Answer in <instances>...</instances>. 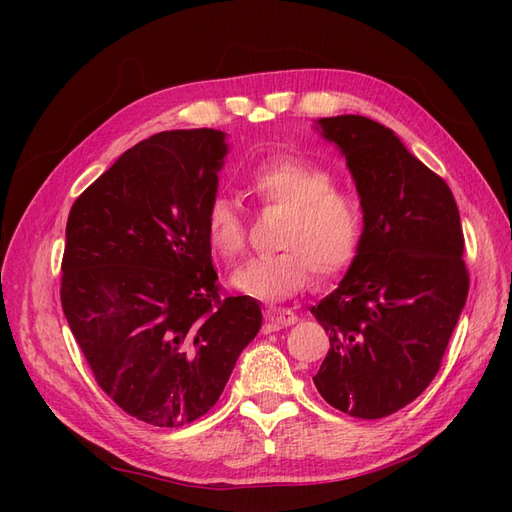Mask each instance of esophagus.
Here are the masks:
<instances>
[{"label":"esophagus","instance_id":"34e87169","mask_svg":"<svg viewBox=\"0 0 512 512\" xmlns=\"http://www.w3.org/2000/svg\"><path fill=\"white\" fill-rule=\"evenodd\" d=\"M265 318L275 329L290 327V324L297 322V316H294V312H290V309H282V307H269L265 312Z\"/></svg>","mask_w":512,"mask_h":512}]
</instances>
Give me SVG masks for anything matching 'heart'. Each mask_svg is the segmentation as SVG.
I'll return each instance as SVG.
<instances>
[{"label": "heart", "instance_id": "heart-1", "mask_svg": "<svg viewBox=\"0 0 512 512\" xmlns=\"http://www.w3.org/2000/svg\"><path fill=\"white\" fill-rule=\"evenodd\" d=\"M245 190L262 209H284L275 245L280 252L256 256L232 275V286L256 299L277 301L318 277L342 273L359 252L363 207L335 175L307 158L277 156L254 168ZM211 250L224 260L245 252L247 222L237 203L215 196L205 211Z\"/></svg>", "mask_w": 512, "mask_h": 512}]
</instances>
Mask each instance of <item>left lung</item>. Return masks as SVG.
Here are the masks:
<instances>
[{
    "label": "left lung",
    "instance_id": "obj_1",
    "mask_svg": "<svg viewBox=\"0 0 512 512\" xmlns=\"http://www.w3.org/2000/svg\"><path fill=\"white\" fill-rule=\"evenodd\" d=\"M320 126L344 151L365 228L342 284L312 307L331 342L314 384L333 408L376 421L440 371L470 290L463 230L446 181L389 128L361 115Z\"/></svg>",
    "mask_w": 512,
    "mask_h": 512
}]
</instances>
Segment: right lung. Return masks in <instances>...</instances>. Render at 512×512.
I'll list each match as a JSON object with an SVG mask.
<instances>
[{"mask_svg":"<svg viewBox=\"0 0 512 512\" xmlns=\"http://www.w3.org/2000/svg\"><path fill=\"white\" fill-rule=\"evenodd\" d=\"M226 156L220 130L149 136L74 200L61 307L100 389L138 421L181 427L220 399L262 314L226 297L205 211Z\"/></svg>","mask_w":512,"mask_h":512,"instance_id":"add662e5","label":"right lung"}]
</instances>
